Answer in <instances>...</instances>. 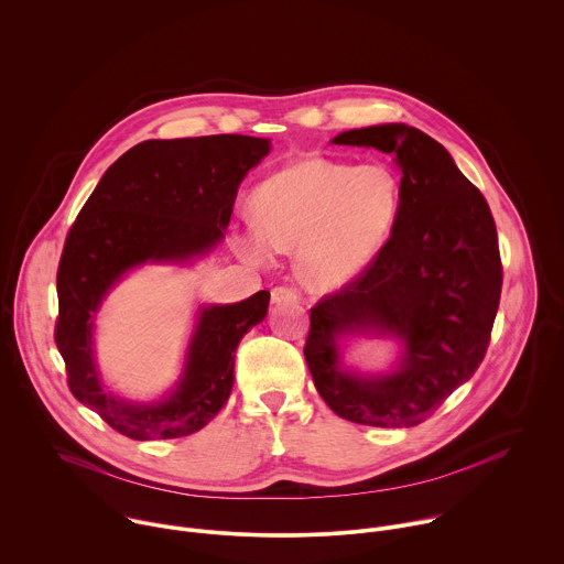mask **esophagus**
<instances>
[{"label": "esophagus", "instance_id": "esophagus-1", "mask_svg": "<svg viewBox=\"0 0 564 564\" xmlns=\"http://www.w3.org/2000/svg\"><path fill=\"white\" fill-rule=\"evenodd\" d=\"M300 300V293L291 286H275L271 291V302L273 304H286V302H297Z\"/></svg>", "mask_w": 564, "mask_h": 564}]
</instances>
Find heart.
<instances>
[{"instance_id":"1","label":"heart","mask_w":564,"mask_h":564,"mask_svg":"<svg viewBox=\"0 0 564 564\" xmlns=\"http://www.w3.org/2000/svg\"><path fill=\"white\" fill-rule=\"evenodd\" d=\"M253 205L258 225L236 234L238 253L267 264L275 251H295L302 284L337 291L357 280L392 236L403 185L379 161L350 165L306 156L269 176Z\"/></svg>"}]
</instances>
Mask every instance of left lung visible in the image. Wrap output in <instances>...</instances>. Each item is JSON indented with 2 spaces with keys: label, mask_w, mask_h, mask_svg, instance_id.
<instances>
[{
  "label": "left lung",
  "mask_w": 564,
  "mask_h": 564,
  "mask_svg": "<svg viewBox=\"0 0 564 564\" xmlns=\"http://www.w3.org/2000/svg\"><path fill=\"white\" fill-rule=\"evenodd\" d=\"M335 145L375 148L401 170L403 207L370 267L311 308L304 357L328 408L361 425L425 421L485 357L500 302L502 267L491 212L449 152L405 123L348 130ZM392 336L394 369L359 373L343 364L346 336Z\"/></svg>",
  "instance_id": "left-lung-1"
}]
</instances>
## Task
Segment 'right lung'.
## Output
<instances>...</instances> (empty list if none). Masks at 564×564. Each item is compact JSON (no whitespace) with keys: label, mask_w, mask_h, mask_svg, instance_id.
<instances>
[{"label":"right lung","mask_w":564,"mask_h":564,"mask_svg":"<svg viewBox=\"0 0 564 564\" xmlns=\"http://www.w3.org/2000/svg\"><path fill=\"white\" fill-rule=\"evenodd\" d=\"M269 152V139L242 134L143 141L108 167L77 216L57 271L55 341L73 394L117 432L134 441L187 436L227 403L234 352L267 317L269 291L200 306L178 381L150 403L106 390L93 333L104 300L132 269L187 264L218 247L240 183Z\"/></svg>","instance_id":"1"}]
</instances>
